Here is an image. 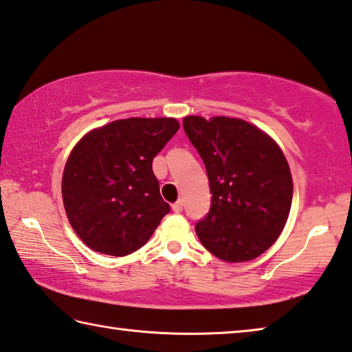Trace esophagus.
Returning a JSON list of instances; mask_svg holds the SVG:
<instances>
[{
	"label": "esophagus",
	"instance_id": "1",
	"mask_svg": "<svg viewBox=\"0 0 352 352\" xmlns=\"http://www.w3.org/2000/svg\"><path fill=\"white\" fill-rule=\"evenodd\" d=\"M171 208H173V212H175V213H181V212H182V208H184L182 201H177V202H175V204L171 206Z\"/></svg>",
	"mask_w": 352,
	"mask_h": 352
}]
</instances>
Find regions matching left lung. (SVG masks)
Returning <instances> with one entry per match:
<instances>
[{
    "mask_svg": "<svg viewBox=\"0 0 352 352\" xmlns=\"http://www.w3.org/2000/svg\"><path fill=\"white\" fill-rule=\"evenodd\" d=\"M182 125L204 160L212 193L196 235L226 263L255 260L278 239L292 206V175L280 145L238 117L187 116Z\"/></svg>",
    "mask_w": 352,
    "mask_h": 352,
    "instance_id": "left-lung-1",
    "label": "left lung"
}]
</instances>
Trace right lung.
I'll return each mask as SVG.
<instances>
[{"instance_id": "obj_1", "label": "right lung", "mask_w": 352, "mask_h": 352, "mask_svg": "<svg viewBox=\"0 0 352 352\" xmlns=\"http://www.w3.org/2000/svg\"><path fill=\"white\" fill-rule=\"evenodd\" d=\"M179 129L175 117H129L91 129L72 148L61 196L77 236L98 254L140 249L170 212L153 157Z\"/></svg>"}]
</instances>
